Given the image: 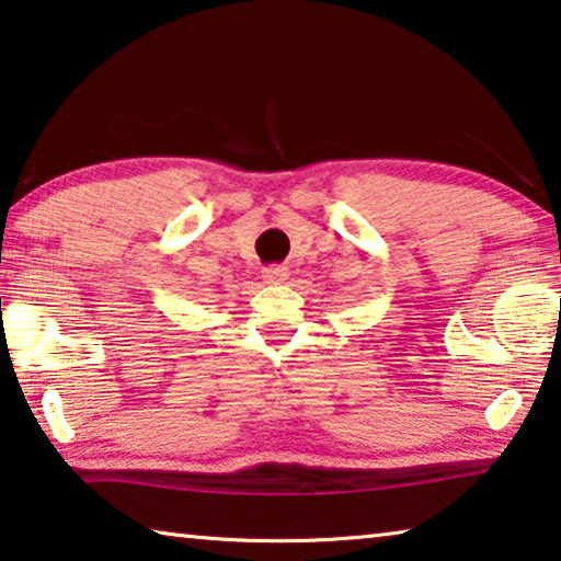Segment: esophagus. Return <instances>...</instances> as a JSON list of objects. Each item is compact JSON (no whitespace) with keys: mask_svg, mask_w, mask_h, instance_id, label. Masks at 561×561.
<instances>
[{"mask_svg":"<svg viewBox=\"0 0 561 561\" xmlns=\"http://www.w3.org/2000/svg\"><path fill=\"white\" fill-rule=\"evenodd\" d=\"M261 275H263V283H271V286H278V283L288 280L290 273H288L286 265H268V268L261 271Z\"/></svg>","mask_w":561,"mask_h":561,"instance_id":"1","label":"esophagus"}]
</instances>
